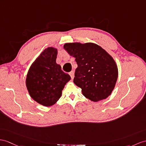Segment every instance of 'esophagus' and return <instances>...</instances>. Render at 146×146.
<instances>
[{"label": "esophagus", "mask_w": 146, "mask_h": 146, "mask_svg": "<svg viewBox=\"0 0 146 146\" xmlns=\"http://www.w3.org/2000/svg\"><path fill=\"white\" fill-rule=\"evenodd\" d=\"M69 75L70 76L71 79H74V72L73 70H72V71H71V72L69 73Z\"/></svg>", "instance_id": "34e87169"}]
</instances>
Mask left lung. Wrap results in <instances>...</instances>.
I'll return each mask as SVG.
<instances>
[{
	"instance_id": "obj_1",
	"label": "left lung",
	"mask_w": 146,
	"mask_h": 146,
	"mask_svg": "<svg viewBox=\"0 0 146 146\" xmlns=\"http://www.w3.org/2000/svg\"><path fill=\"white\" fill-rule=\"evenodd\" d=\"M76 58L77 67L74 82L82 88L85 97L92 102L105 100L114 90L118 69L113 57L94 42H70L64 45Z\"/></svg>"
}]
</instances>
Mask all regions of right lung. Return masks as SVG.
Masks as SVG:
<instances>
[{"label":"right lung","mask_w":146,"mask_h":146,"mask_svg":"<svg viewBox=\"0 0 146 146\" xmlns=\"http://www.w3.org/2000/svg\"><path fill=\"white\" fill-rule=\"evenodd\" d=\"M58 49L48 47L31 64L26 78L30 97L44 106L54 105L61 97L62 90L70 80L68 74L56 63Z\"/></svg>","instance_id":"1"}]
</instances>
